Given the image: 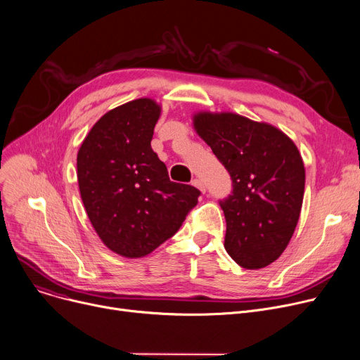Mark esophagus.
Masks as SVG:
<instances>
[{"instance_id":"esophagus-1","label":"esophagus","mask_w":360,"mask_h":360,"mask_svg":"<svg viewBox=\"0 0 360 360\" xmlns=\"http://www.w3.org/2000/svg\"><path fill=\"white\" fill-rule=\"evenodd\" d=\"M192 184L195 186V187H198L202 193H205L206 192V187H205V183L200 180V179H195V180H192Z\"/></svg>"}]
</instances>
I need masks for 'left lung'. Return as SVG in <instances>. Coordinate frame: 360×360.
I'll list each match as a JSON object with an SVG mask.
<instances>
[{
  "mask_svg": "<svg viewBox=\"0 0 360 360\" xmlns=\"http://www.w3.org/2000/svg\"><path fill=\"white\" fill-rule=\"evenodd\" d=\"M193 128L232 180V193L219 202L226 252L244 269L269 266L301 214L305 168L297 145L274 126L231 112H199Z\"/></svg>",
  "mask_w": 360,
  "mask_h": 360,
  "instance_id": "left-lung-1",
  "label": "left lung"
}]
</instances>
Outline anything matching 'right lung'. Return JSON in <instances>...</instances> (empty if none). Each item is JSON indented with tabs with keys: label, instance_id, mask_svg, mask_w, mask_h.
<instances>
[{
	"label": "right lung",
	"instance_id": "add662e5",
	"mask_svg": "<svg viewBox=\"0 0 360 360\" xmlns=\"http://www.w3.org/2000/svg\"><path fill=\"white\" fill-rule=\"evenodd\" d=\"M161 105L136 98L103 115L77 155L79 195L103 244L128 259L150 255L181 226L199 190L174 183L151 141Z\"/></svg>",
	"mask_w": 360,
	"mask_h": 360
}]
</instances>
